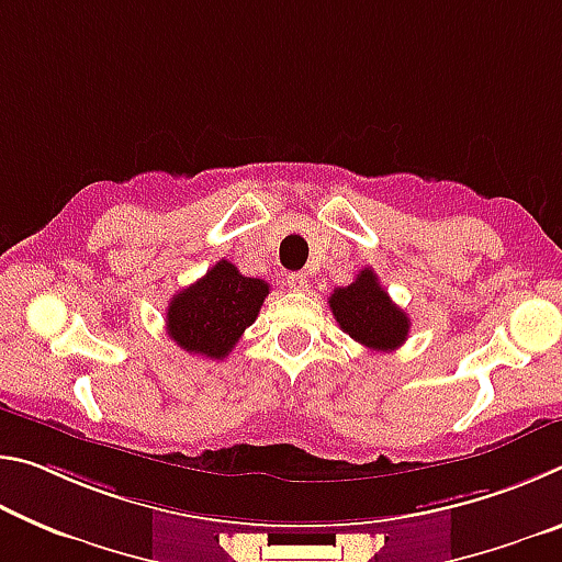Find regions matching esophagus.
I'll list each match as a JSON object with an SVG mask.
<instances>
[{"label":"esophagus","instance_id":"34e87169","mask_svg":"<svg viewBox=\"0 0 562 562\" xmlns=\"http://www.w3.org/2000/svg\"><path fill=\"white\" fill-rule=\"evenodd\" d=\"M284 282H288V288L294 290V292H304V290H307V278H304L302 272H290L288 280H284Z\"/></svg>","mask_w":562,"mask_h":562}]
</instances>
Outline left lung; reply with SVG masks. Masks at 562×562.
Here are the masks:
<instances>
[{
	"label": "left lung",
	"instance_id": "8db88e82",
	"mask_svg": "<svg viewBox=\"0 0 562 562\" xmlns=\"http://www.w3.org/2000/svg\"><path fill=\"white\" fill-rule=\"evenodd\" d=\"M329 310L351 339L374 351L398 349L412 327L406 312L392 302L372 268L361 270L347 288L331 292Z\"/></svg>",
	"mask_w": 562,
	"mask_h": 562
}]
</instances>
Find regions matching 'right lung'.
<instances>
[{"label": "right lung", "instance_id": "1", "mask_svg": "<svg viewBox=\"0 0 562 562\" xmlns=\"http://www.w3.org/2000/svg\"><path fill=\"white\" fill-rule=\"evenodd\" d=\"M270 294V284L245 278L233 262L221 260L201 280L170 297L168 337L188 355L225 359L252 325Z\"/></svg>", "mask_w": 562, "mask_h": 562}]
</instances>
